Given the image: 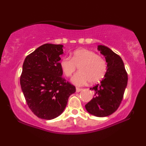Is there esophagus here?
<instances>
[{"label": "esophagus", "mask_w": 146, "mask_h": 146, "mask_svg": "<svg viewBox=\"0 0 146 146\" xmlns=\"http://www.w3.org/2000/svg\"><path fill=\"white\" fill-rule=\"evenodd\" d=\"M76 92H80L82 90V88H76Z\"/></svg>", "instance_id": "obj_1"}]
</instances>
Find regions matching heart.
Wrapping results in <instances>:
<instances>
[{
	"label": "heart",
	"mask_w": 146,
	"mask_h": 146,
	"mask_svg": "<svg viewBox=\"0 0 146 146\" xmlns=\"http://www.w3.org/2000/svg\"><path fill=\"white\" fill-rule=\"evenodd\" d=\"M79 66V72L75 74L71 81L74 84L81 86L88 82H99L105 76L107 64L102 58L96 54L94 52L86 48L75 50L72 54V59L64 57L60 62L61 70L66 77H70Z\"/></svg>",
	"instance_id": "b5f03b06"
}]
</instances>
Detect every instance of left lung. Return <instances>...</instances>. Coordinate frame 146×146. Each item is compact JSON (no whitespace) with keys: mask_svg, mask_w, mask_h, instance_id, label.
I'll list each match as a JSON object with an SVG mask.
<instances>
[{"mask_svg":"<svg viewBox=\"0 0 146 146\" xmlns=\"http://www.w3.org/2000/svg\"><path fill=\"white\" fill-rule=\"evenodd\" d=\"M98 50L105 57L107 71L100 83L91 88L94 96L85 105L88 112L96 117H106L115 112L120 105L127 84V74L119 55L104 45Z\"/></svg>","mask_w":146,"mask_h":146,"instance_id":"1","label":"left lung"}]
</instances>
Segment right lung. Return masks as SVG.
<instances>
[{
	"label": "right lung",
	"mask_w": 146,
	"mask_h": 146,
	"mask_svg": "<svg viewBox=\"0 0 146 146\" xmlns=\"http://www.w3.org/2000/svg\"><path fill=\"white\" fill-rule=\"evenodd\" d=\"M63 45L44 44L24 61L20 83L29 108L41 119H52L64 110L74 86L62 77Z\"/></svg>",
	"instance_id": "add662e5"
}]
</instances>
